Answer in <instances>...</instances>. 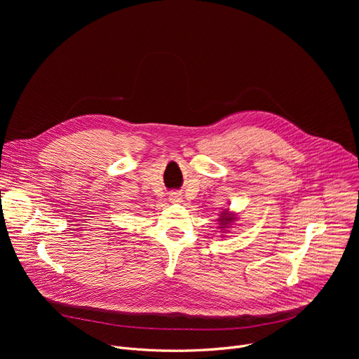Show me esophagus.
<instances>
[{"label":"esophagus","mask_w":359,"mask_h":359,"mask_svg":"<svg viewBox=\"0 0 359 359\" xmlns=\"http://www.w3.org/2000/svg\"><path fill=\"white\" fill-rule=\"evenodd\" d=\"M170 201H173V202H179V201H180V196H179V194H172V195H170Z\"/></svg>","instance_id":"obj_1"}]
</instances>
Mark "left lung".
Here are the masks:
<instances>
[{
	"label": "left lung",
	"mask_w": 359,
	"mask_h": 359,
	"mask_svg": "<svg viewBox=\"0 0 359 359\" xmlns=\"http://www.w3.org/2000/svg\"><path fill=\"white\" fill-rule=\"evenodd\" d=\"M234 219V217H231L229 212H224L219 218V222H221V229H225V225H229L231 221Z\"/></svg>",
	"instance_id": "8db88e82"
}]
</instances>
